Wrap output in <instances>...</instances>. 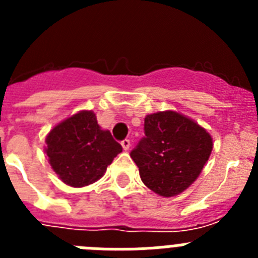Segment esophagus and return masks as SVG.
<instances>
[{"label": "esophagus", "mask_w": 258, "mask_h": 258, "mask_svg": "<svg viewBox=\"0 0 258 258\" xmlns=\"http://www.w3.org/2000/svg\"><path fill=\"white\" fill-rule=\"evenodd\" d=\"M121 146H122V149H124L125 151H127V150L131 149V141H129V140L121 141Z\"/></svg>", "instance_id": "1"}]
</instances>
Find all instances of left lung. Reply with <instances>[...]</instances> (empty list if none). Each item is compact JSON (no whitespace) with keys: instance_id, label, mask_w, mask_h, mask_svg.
Here are the masks:
<instances>
[{"instance_id":"left-lung-1","label":"left lung","mask_w":258,"mask_h":258,"mask_svg":"<svg viewBox=\"0 0 258 258\" xmlns=\"http://www.w3.org/2000/svg\"><path fill=\"white\" fill-rule=\"evenodd\" d=\"M213 149L198 122L175 111L145 117V137L131 152L143 183L165 198L184 191L199 177Z\"/></svg>"}]
</instances>
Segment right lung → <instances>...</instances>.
<instances>
[{
	"label": "right lung",
	"mask_w": 258,
	"mask_h": 258,
	"mask_svg": "<svg viewBox=\"0 0 258 258\" xmlns=\"http://www.w3.org/2000/svg\"><path fill=\"white\" fill-rule=\"evenodd\" d=\"M122 151L109 131L98 125L93 111H80L59 122L46 137V152L52 170L72 187L94 183Z\"/></svg>",
	"instance_id": "obj_1"
}]
</instances>
